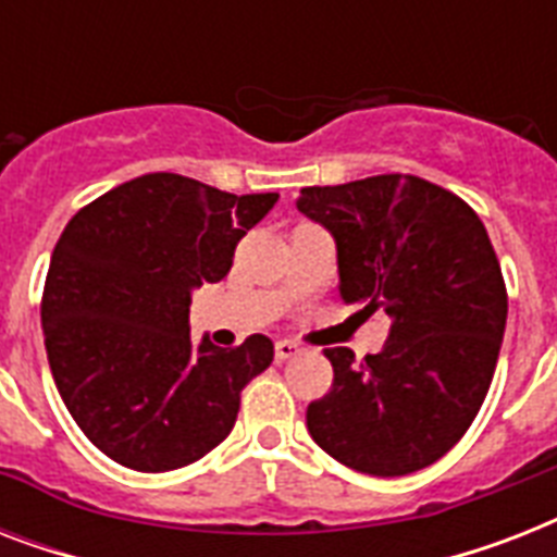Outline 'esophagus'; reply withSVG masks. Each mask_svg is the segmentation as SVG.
<instances>
[{
  "mask_svg": "<svg viewBox=\"0 0 557 557\" xmlns=\"http://www.w3.org/2000/svg\"><path fill=\"white\" fill-rule=\"evenodd\" d=\"M300 352H304V347H300V344H295V341H277V344H274V356H277V361L297 358Z\"/></svg>",
  "mask_w": 557,
  "mask_h": 557,
  "instance_id": "34e87169",
  "label": "esophagus"
}]
</instances>
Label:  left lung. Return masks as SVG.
Returning <instances> with one entry per match:
<instances>
[{
    "mask_svg": "<svg viewBox=\"0 0 557 557\" xmlns=\"http://www.w3.org/2000/svg\"><path fill=\"white\" fill-rule=\"evenodd\" d=\"M297 210L338 245L341 300L384 309L389 335L361 364L323 349L330 393L306 407L312 440L372 476H405L457 445L483 407L509 295L471 205L419 176L304 187Z\"/></svg>",
    "mask_w": 557,
    "mask_h": 557,
    "instance_id": "left-lung-1",
    "label": "left lung"
}]
</instances>
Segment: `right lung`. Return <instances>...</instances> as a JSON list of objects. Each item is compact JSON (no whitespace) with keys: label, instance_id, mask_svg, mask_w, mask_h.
<instances>
[{"label":"right lung","instance_id":"right-lung-1","mask_svg":"<svg viewBox=\"0 0 557 557\" xmlns=\"http://www.w3.org/2000/svg\"><path fill=\"white\" fill-rule=\"evenodd\" d=\"M277 193H234L147 173L65 225L42 288L48 367L86 440L121 466L161 474L225 440L245 384L274 361L251 335L234 349L190 341V288L219 283L236 243Z\"/></svg>","mask_w":557,"mask_h":557}]
</instances>
